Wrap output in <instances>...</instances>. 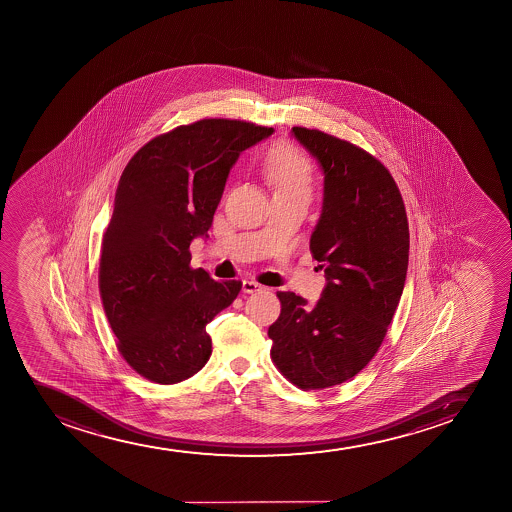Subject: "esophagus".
<instances>
[{
    "label": "esophagus",
    "mask_w": 512,
    "mask_h": 512,
    "mask_svg": "<svg viewBox=\"0 0 512 512\" xmlns=\"http://www.w3.org/2000/svg\"><path fill=\"white\" fill-rule=\"evenodd\" d=\"M261 290V285L258 282H253V280H242V292L244 294H254V292H259Z\"/></svg>",
    "instance_id": "1"
}]
</instances>
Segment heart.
<instances>
[{
	"label": "heart",
	"instance_id": "obj_1",
	"mask_svg": "<svg viewBox=\"0 0 512 512\" xmlns=\"http://www.w3.org/2000/svg\"><path fill=\"white\" fill-rule=\"evenodd\" d=\"M263 169L266 179L275 189V194H311V164L292 145H277L271 148L266 155Z\"/></svg>",
	"mask_w": 512,
	"mask_h": 512
}]
</instances>
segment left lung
<instances>
[{
  "label": "left lung",
  "mask_w": 512,
  "mask_h": 512,
  "mask_svg": "<svg viewBox=\"0 0 512 512\" xmlns=\"http://www.w3.org/2000/svg\"><path fill=\"white\" fill-rule=\"evenodd\" d=\"M292 133L323 169L311 253L326 287L316 306L277 292L282 311L268 336L278 371L309 391L352 379L376 355L405 287L410 232L400 189L376 157L323 131Z\"/></svg>",
  "instance_id": "1"
}]
</instances>
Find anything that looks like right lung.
<instances>
[{
  "instance_id": "right-lung-1",
  "label": "right lung",
  "mask_w": 512,
  "mask_h": 512,
  "mask_svg": "<svg viewBox=\"0 0 512 512\" xmlns=\"http://www.w3.org/2000/svg\"><path fill=\"white\" fill-rule=\"evenodd\" d=\"M271 133L201 119L155 136L124 167L100 247V299L119 353L148 381H184L212 355L206 324L242 282L193 270L189 244L208 237L235 160Z\"/></svg>"
}]
</instances>
